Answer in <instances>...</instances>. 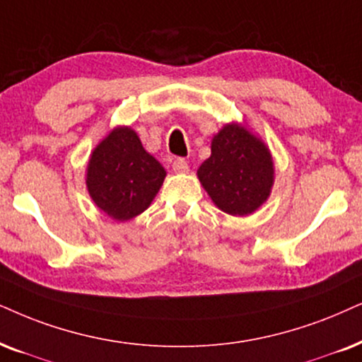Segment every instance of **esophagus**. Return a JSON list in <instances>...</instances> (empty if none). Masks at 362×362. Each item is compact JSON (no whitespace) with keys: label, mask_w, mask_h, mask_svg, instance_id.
Wrapping results in <instances>:
<instances>
[{"label":"esophagus","mask_w":362,"mask_h":362,"mask_svg":"<svg viewBox=\"0 0 362 362\" xmlns=\"http://www.w3.org/2000/svg\"><path fill=\"white\" fill-rule=\"evenodd\" d=\"M172 168H173V172H177V173H185V172H189V163H187V160H184V158H175L172 162Z\"/></svg>","instance_id":"obj_1"}]
</instances>
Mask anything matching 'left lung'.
I'll use <instances>...</instances> for the list:
<instances>
[{"mask_svg":"<svg viewBox=\"0 0 362 362\" xmlns=\"http://www.w3.org/2000/svg\"><path fill=\"white\" fill-rule=\"evenodd\" d=\"M197 175L218 209L240 217L267 200L274 184V163L262 141L234 123L214 136L212 155Z\"/></svg>","mask_w":362,"mask_h":362,"instance_id":"1","label":"left lung"}]
</instances>
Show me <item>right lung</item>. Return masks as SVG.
<instances>
[{"instance_id":"1","label":"right lung","mask_w":362,"mask_h":362,"mask_svg":"<svg viewBox=\"0 0 362 362\" xmlns=\"http://www.w3.org/2000/svg\"><path fill=\"white\" fill-rule=\"evenodd\" d=\"M165 168L141 147L132 128L120 127L91 153L86 187L93 202L115 221H130L148 209Z\"/></svg>"}]
</instances>
